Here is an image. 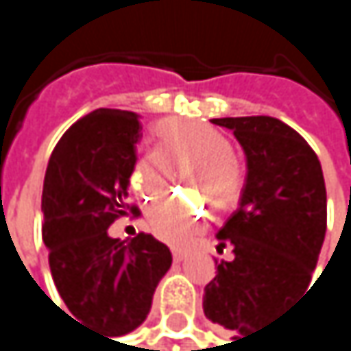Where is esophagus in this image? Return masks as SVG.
I'll list each match as a JSON object with an SVG mask.
<instances>
[{
    "label": "esophagus",
    "mask_w": 351,
    "mask_h": 351,
    "mask_svg": "<svg viewBox=\"0 0 351 351\" xmlns=\"http://www.w3.org/2000/svg\"><path fill=\"white\" fill-rule=\"evenodd\" d=\"M186 258V252L184 250H173V260L175 262H182Z\"/></svg>",
    "instance_id": "1"
}]
</instances>
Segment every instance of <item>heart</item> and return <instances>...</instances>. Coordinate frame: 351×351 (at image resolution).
I'll use <instances>...</instances> for the list:
<instances>
[{"label":"heart","mask_w":351,"mask_h":351,"mask_svg":"<svg viewBox=\"0 0 351 351\" xmlns=\"http://www.w3.org/2000/svg\"><path fill=\"white\" fill-rule=\"evenodd\" d=\"M158 150L144 152L130 169V189L144 201L158 199L173 176V169L191 167L189 186L199 191L215 209L230 207L242 191V171L234 158L232 140L217 128L191 121L165 119L156 128ZM205 219L199 201L165 199L148 207V230L169 245H186Z\"/></svg>","instance_id":"b5f03b06"}]
</instances>
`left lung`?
<instances>
[{"instance_id":"left-lung-1","label":"left lung","mask_w":351,"mask_h":351,"mask_svg":"<svg viewBox=\"0 0 351 351\" xmlns=\"http://www.w3.org/2000/svg\"><path fill=\"white\" fill-rule=\"evenodd\" d=\"M245 154L240 207L217 232L234 260L217 264L205 287V317L234 339L264 329L311 282L327 228V195L317 154L285 121L270 115L219 117Z\"/></svg>"}]
</instances>
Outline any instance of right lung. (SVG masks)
<instances>
[{"label":"right lung","mask_w":351,"mask_h":351,"mask_svg":"<svg viewBox=\"0 0 351 351\" xmlns=\"http://www.w3.org/2000/svg\"><path fill=\"white\" fill-rule=\"evenodd\" d=\"M140 138L134 111L87 113L52 150L42 189V240L58 295L75 321L109 337L144 323L173 264L171 250L150 234L123 242L107 234L128 213V176Z\"/></svg>","instance_id":"obj_1"}]
</instances>
